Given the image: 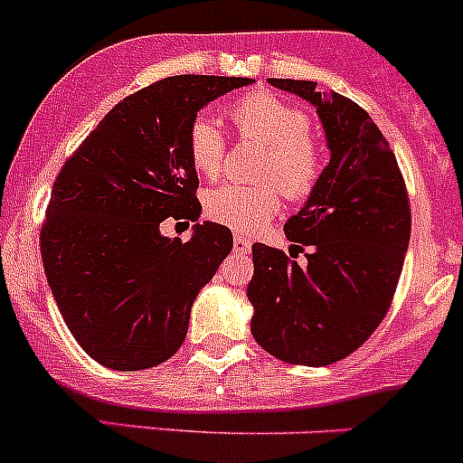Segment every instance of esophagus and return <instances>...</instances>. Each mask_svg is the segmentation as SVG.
I'll use <instances>...</instances> for the list:
<instances>
[{
  "label": "esophagus",
  "mask_w": 463,
  "mask_h": 463,
  "mask_svg": "<svg viewBox=\"0 0 463 463\" xmlns=\"http://www.w3.org/2000/svg\"><path fill=\"white\" fill-rule=\"evenodd\" d=\"M250 248H252L250 239H245V236H236V239H234V252L248 254Z\"/></svg>",
  "instance_id": "1"
}]
</instances>
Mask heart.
I'll use <instances>...</instances> for the list:
<instances>
[{"label":"heart","instance_id":"1","mask_svg":"<svg viewBox=\"0 0 463 463\" xmlns=\"http://www.w3.org/2000/svg\"><path fill=\"white\" fill-rule=\"evenodd\" d=\"M229 117L243 139L266 146L260 181L224 184L206 194V215L213 222L252 234L279 211V193L289 202H303L315 193L324 174L321 146L309 133V117L270 91L243 93L229 108ZM188 156L194 169L215 179L227 158V137L211 117H197L188 130Z\"/></svg>","mask_w":463,"mask_h":463}]
</instances>
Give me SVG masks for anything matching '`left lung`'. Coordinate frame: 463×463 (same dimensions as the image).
I'll use <instances>...</instances> for the list:
<instances>
[{
    "instance_id": "1",
    "label": "left lung",
    "mask_w": 463,
    "mask_h": 463,
    "mask_svg": "<svg viewBox=\"0 0 463 463\" xmlns=\"http://www.w3.org/2000/svg\"><path fill=\"white\" fill-rule=\"evenodd\" d=\"M269 82L315 105L330 163L284 224L291 248H309L307 264L252 245L250 328L275 358L324 367L363 346L392 303L411 239L409 194L388 139L360 105L307 80Z\"/></svg>"
}]
</instances>
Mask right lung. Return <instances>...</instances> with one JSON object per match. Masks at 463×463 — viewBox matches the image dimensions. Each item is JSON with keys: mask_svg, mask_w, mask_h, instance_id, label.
<instances>
[{"mask_svg": "<svg viewBox=\"0 0 463 463\" xmlns=\"http://www.w3.org/2000/svg\"><path fill=\"white\" fill-rule=\"evenodd\" d=\"M250 78L174 75L114 105L57 174L41 257L78 345L109 370L165 363L184 345L190 307L232 252L224 224L195 225L188 244L163 219L197 222L188 130L197 112Z\"/></svg>", "mask_w": 463, "mask_h": 463, "instance_id": "1", "label": "right lung"}]
</instances>
